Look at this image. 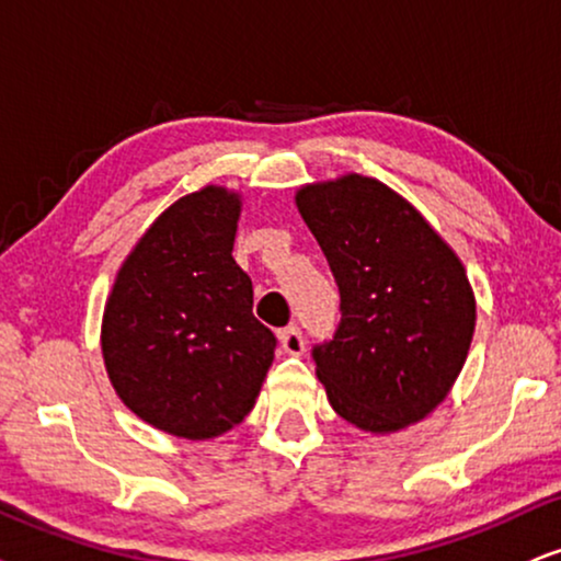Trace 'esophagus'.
<instances>
[{
    "mask_svg": "<svg viewBox=\"0 0 561 561\" xmlns=\"http://www.w3.org/2000/svg\"><path fill=\"white\" fill-rule=\"evenodd\" d=\"M279 346L285 350L287 354H302L305 352V336L302 331L297 329V325H287V329L279 331Z\"/></svg>",
    "mask_w": 561,
    "mask_h": 561,
    "instance_id": "esophagus-1",
    "label": "esophagus"
}]
</instances>
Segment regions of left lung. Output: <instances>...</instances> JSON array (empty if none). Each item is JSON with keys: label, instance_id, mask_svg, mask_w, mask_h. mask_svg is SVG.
Instances as JSON below:
<instances>
[{"label": "left lung", "instance_id": "left-lung-1", "mask_svg": "<svg viewBox=\"0 0 561 561\" xmlns=\"http://www.w3.org/2000/svg\"><path fill=\"white\" fill-rule=\"evenodd\" d=\"M295 202L342 297L336 333L313 346L333 411L375 435L424 420L456 382L477 325L463 264L375 179L313 183Z\"/></svg>", "mask_w": 561, "mask_h": 561}]
</instances>
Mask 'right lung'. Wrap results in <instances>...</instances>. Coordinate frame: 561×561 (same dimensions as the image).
Wrapping results in <instances>:
<instances>
[{
	"instance_id": "right-lung-1",
	"label": "right lung",
	"mask_w": 561,
	"mask_h": 561,
	"mask_svg": "<svg viewBox=\"0 0 561 561\" xmlns=\"http://www.w3.org/2000/svg\"><path fill=\"white\" fill-rule=\"evenodd\" d=\"M240 196L207 186L154 219L118 268L103 313V359L118 399L168 435L209 439L245 420L276 336L253 316L232 259Z\"/></svg>"
}]
</instances>
